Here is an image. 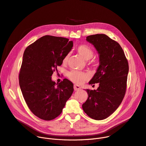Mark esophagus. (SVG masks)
I'll return each instance as SVG.
<instances>
[{
	"mask_svg": "<svg viewBox=\"0 0 146 146\" xmlns=\"http://www.w3.org/2000/svg\"><path fill=\"white\" fill-rule=\"evenodd\" d=\"M74 89L75 91H79L81 89V87L79 85L75 84L74 86Z\"/></svg>",
	"mask_w": 146,
	"mask_h": 146,
	"instance_id": "34e87169",
	"label": "esophagus"
}]
</instances>
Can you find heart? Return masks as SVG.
<instances>
[{
  "instance_id": "1",
  "label": "heart",
  "mask_w": 146,
  "mask_h": 146,
  "mask_svg": "<svg viewBox=\"0 0 146 146\" xmlns=\"http://www.w3.org/2000/svg\"><path fill=\"white\" fill-rule=\"evenodd\" d=\"M78 53L85 60H90L94 55V51L92 49L86 44H81L78 46L76 48ZM69 57V54H67L64 57L63 62H66ZM68 76L72 81L77 84H81L84 82L88 77V75L84 72L72 71L68 72Z\"/></svg>"
}]
</instances>
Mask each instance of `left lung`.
<instances>
[{"label":"left lung","instance_id":"8db88e82","mask_svg":"<svg viewBox=\"0 0 146 146\" xmlns=\"http://www.w3.org/2000/svg\"><path fill=\"white\" fill-rule=\"evenodd\" d=\"M86 40L92 44L99 55V66L89 82L99 83L96 90L86 89L88 97L82 109L91 118L103 120L117 109L125 96L129 64L120 44L104 34L89 36Z\"/></svg>","mask_w":146,"mask_h":146}]
</instances>
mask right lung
I'll return each instance as SVG.
<instances>
[{"instance_id":"obj_1","label":"right lung","mask_w":146,"mask_h":146,"mask_svg":"<svg viewBox=\"0 0 146 146\" xmlns=\"http://www.w3.org/2000/svg\"><path fill=\"white\" fill-rule=\"evenodd\" d=\"M72 47L73 42L68 38L45 36L24 52L20 87L30 110L42 120L58 116L73 93L74 85L68 80L56 84L51 79L53 71L61 65Z\"/></svg>"}]
</instances>
